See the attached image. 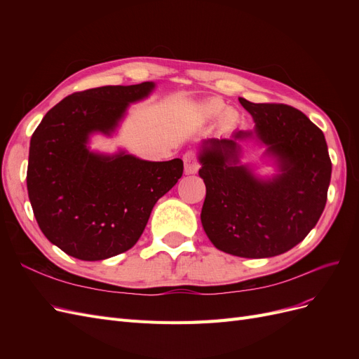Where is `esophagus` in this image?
Listing matches in <instances>:
<instances>
[{
    "label": "esophagus",
    "mask_w": 359,
    "mask_h": 359,
    "mask_svg": "<svg viewBox=\"0 0 359 359\" xmlns=\"http://www.w3.org/2000/svg\"><path fill=\"white\" fill-rule=\"evenodd\" d=\"M184 166H186L187 173H196L199 170L201 165H199L196 154H194L193 151H189V153L184 156Z\"/></svg>",
    "instance_id": "34e87169"
}]
</instances>
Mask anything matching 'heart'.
Segmentation results:
<instances>
[{
	"label": "heart",
	"mask_w": 359,
	"mask_h": 359,
	"mask_svg": "<svg viewBox=\"0 0 359 359\" xmlns=\"http://www.w3.org/2000/svg\"><path fill=\"white\" fill-rule=\"evenodd\" d=\"M203 112H205L206 116H210V118L220 116L224 112V104L220 103V102H211V103H208V104L203 107ZM235 118H236V114L233 111L226 112V115H224V124L226 126H231L235 121Z\"/></svg>",
	"instance_id": "heart-1"
}]
</instances>
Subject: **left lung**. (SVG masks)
<instances>
[{"instance_id": "obj_1", "label": "left lung", "mask_w": 359, "mask_h": 359, "mask_svg": "<svg viewBox=\"0 0 359 359\" xmlns=\"http://www.w3.org/2000/svg\"><path fill=\"white\" fill-rule=\"evenodd\" d=\"M240 103L255 119V132L203 142L199 175L206 196L201 220L211 243L240 257H273L301 243L327 203L331 158L322 130L295 107ZM256 135L278 158L280 173L259 180L237 165V142Z\"/></svg>"}]
</instances>
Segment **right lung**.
I'll return each mask as SVG.
<instances>
[{"label": "right lung", "instance_id": "right-lung-1", "mask_svg": "<svg viewBox=\"0 0 359 359\" xmlns=\"http://www.w3.org/2000/svg\"><path fill=\"white\" fill-rule=\"evenodd\" d=\"M153 82L74 93L41 119L31 136L28 196L48 240L81 260H103L132 248L156 202L182 175V160L102 156L90 135H111L127 106L148 97Z\"/></svg>", "mask_w": 359, "mask_h": 359}]
</instances>
